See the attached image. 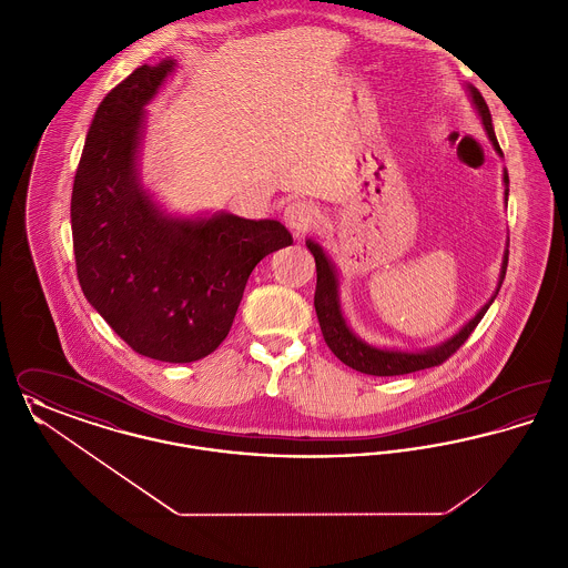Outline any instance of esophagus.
Segmentation results:
<instances>
[{"instance_id": "esophagus-1", "label": "esophagus", "mask_w": 568, "mask_h": 568, "mask_svg": "<svg viewBox=\"0 0 568 568\" xmlns=\"http://www.w3.org/2000/svg\"><path fill=\"white\" fill-rule=\"evenodd\" d=\"M283 219L287 223V227L296 234V236H304L308 232H313L320 223V211L317 206H313L311 202H290L283 211Z\"/></svg>"}]
</instances>
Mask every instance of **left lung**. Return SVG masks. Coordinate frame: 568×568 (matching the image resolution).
<instances>
[{"instance_id": "obj_1", "label": "left lung", "mask_w": 568, "mask_h": 568, "mask_svg": "<svg viewBox=\"0 0 568 568\" xmlns=\"http://www.w3.org/2000/svg\"><path fill=\"white\" fill-rule=\"evenodd\" d=\"M473 93V102L479 110L484 125H486L487 135L494 144V149L503 155L500 144L494 134L491 128V114L487 109L484 95L470 87ZM505 183H509V176L505 172ZM308 251L315 257V266H317V287H315V311H317V320H320V327L324 334L325 345L329 347V352L334 353L343 364H347L353 371L364 373V375H375V377H396V375H408L415 371H424V368H433L443 362H447L454 353L458 352L459 347L468 341V336L475 332V327L484 320V315L489 308V304L494 302V297L498 296L503 278L507 274V264H509V253H505V262H503V274H500V283L496 294L487 302L486 306L477 313L475 320H470L468 324L464 325V329H459L458 334L447 341L445 345L430 349L424 353H403V352H381L375 347H368L366 343H362L352 329L345 324L341 306H338V292H336V274L332 264L327 262V257L322 251L320 244L306 243Z\"/></svg>"}]
</instances>
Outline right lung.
<instances>
[{
	"label": "right lung",
	"instance_id": "right-lung-1",
	"mask_svg": "<svg viewBox=\"0 0 568 568\" xmlns=\"http://www.w3.org/2000/svg\"><path fill=\"white\" fill-rule=\"evenodd\" d=\"M174 61L140 65L95 110L72 190L82 294L144 357L187 364L225 341L253 268L292 244L278 221H172L135 183L142 106Z\"/></svg>",
	"mask_w": 568,
	"mask_h": 568
}]
</instances>
